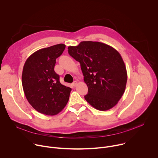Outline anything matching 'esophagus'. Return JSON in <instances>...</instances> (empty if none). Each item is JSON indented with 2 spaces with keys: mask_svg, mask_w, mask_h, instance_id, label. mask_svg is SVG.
<instances>
[{
  "mask_svg": "<svg viewBox=\"0 0 158 158\" xmlns=\"http://www.w3.org/2000/svg\"><path fill=\"white\" fill-rule=\"evenodd\" d=\"M73 85L74 86V87H76V86H77V82L76 81H74L73 82Z\"/></svg>",
  "mask_w": 158,
  "mask_h": 158,
  "instance_id": "1",
  "label": "esophagus"
}]
</instances>
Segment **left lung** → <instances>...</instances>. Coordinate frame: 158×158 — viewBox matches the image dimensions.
<instances>
[{"instance_id":"obj_1","label":"left lung","mask_w":158,"mask_h":158,"mask_svg":"<svg viewBox=\"0 0 158 158\" xmlns=\"http://www.w3.org/2000/svg\"><path fill=\"white\" fill-rule=\"evenodd\" d=\"M68 52L80 62L88 87L87 102L102 111L116 106L125 91L127 77L120 54L109 45L93 41L69 46Z\"/></svg>"}]
</instances>
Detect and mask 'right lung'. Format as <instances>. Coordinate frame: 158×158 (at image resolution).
<instances>
[{
    "label": "right lung",
    "mask_w": 158,
    "mask_h": 158,
    "mask_svg": "<svg viewBox=\"0 0 158 158\" xmlns=\"http://www.w3.org/2000/svg\"><path fill=\"white\" fill-rule=\"evenodd\" d=\"M65 46L59 44L39 49L26 60L22 71V83L29 104L42 114H57L69 101L71 88L62 85L54 71L56 59Z\"/></svg>",
    "instance_id": "obj_1"
}]
</instances>
